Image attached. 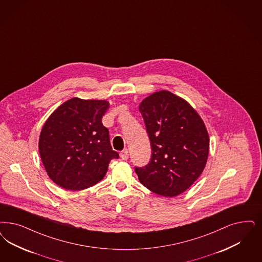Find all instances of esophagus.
<instances>
[{
  "instance_id": "1",
  "label": "esophagus",
  "mask_w": 262,
  "mask_h": 262,
  "mask_svg": "<svg viewBox=\"0 0 262 262\" xmlns=\"http://www.w3.org/2000/svg\"><path fill=\"white\" fill-rule=\"evenodd\" d=\"M120 158L123 161H126L128 159V150L127 149H124L121 153H120Z\"/></svg>"
}]
</instances>
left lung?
<instances>
[{
  "mask_svg": "<svg viewBox=\"0 0 262 262\" xmlns=\"http://www.w3.org/2000/svg\"><path fill=\"white\" fill-rule=\"evenodd\" d=\"M139 111L150 138L152 158L144 167H136L138 179L157 194L177 196L196 181L207 163L205 124L187 100L169 91L145 98Z\"/></svg>",
  "mask_w": 262,
  "mask_h": 262,
  "instance_id": "obj_1",
  "label": "left lung"
}]
</instances>
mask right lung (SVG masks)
<instances>
[{"label":"right lung","instance_id":"add662e5","mask_svg":"<svg viewBox=\"0 0 262 262\" xmlns=\"http://www.w3.org/2000/svg\"><path fill=\"white\" fill-rule=\"evenodd\" d=\"M108 108L104 99L73 98L46 120L38 150L49 178L59 187L88 189L103 179L110 161L119 158L101 122Z\"/></svg>","mask_w":262,"mask_h":262}]
</instances>
